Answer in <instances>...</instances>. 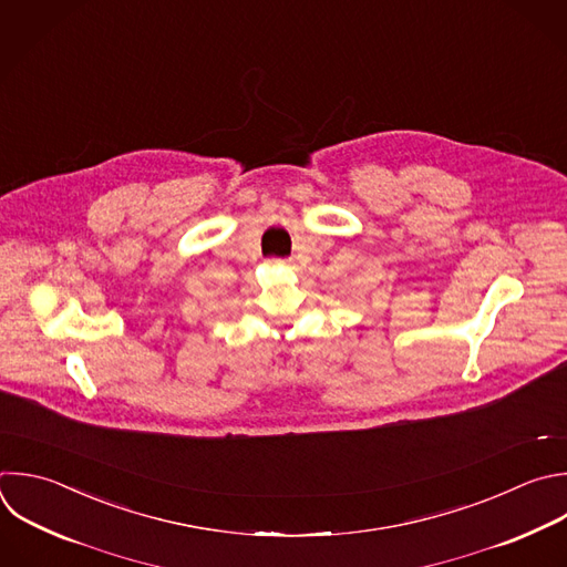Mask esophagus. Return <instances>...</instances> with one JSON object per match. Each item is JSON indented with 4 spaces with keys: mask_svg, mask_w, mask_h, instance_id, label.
<instances>
[{
    "mask_svg": "<svg viewBox=\"0 0 567 567\" xmlns=\"http://www.w3.org/2000/svg\"><path fill=\"white\" fill-rule=\"evenodd\" d=\"M269 265H282V260H280V258H271Z\"/></svg>",
    "mask_w": 567,
    "mask_h": 567,
    "instance_id": "1",
    "label": "esophagus"
}]
</instances>
